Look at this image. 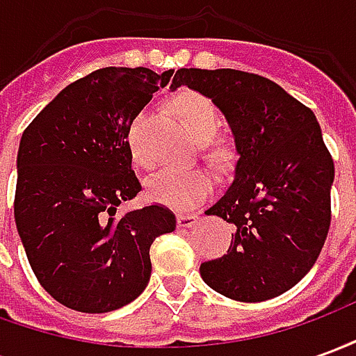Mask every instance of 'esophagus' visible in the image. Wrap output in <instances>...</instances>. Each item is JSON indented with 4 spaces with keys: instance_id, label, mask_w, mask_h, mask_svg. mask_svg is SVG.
I'll return each instance as SVG.
<instances>
[{
    "instance_id": "esophagus-1",
    "label": "esophagus",
    "mask_w": 356,
    "mask_h": 356,
    "mask_svg": "<svg viewBox=\"0 0 356 356\" xmlns=\"http://www.w3.org/2000/svg\"><path fill=\"white\" fill-rule=\"evenodd\" d=\"M196 223H198V216H194V213H179L177 216L179 229H191Z\"/></svg>"
}]
</instances>
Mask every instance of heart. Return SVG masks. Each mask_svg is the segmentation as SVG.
<instances>
[{
    "label": "heart",
    "mask_w": 356,
    "mask_h": 356,
    "mask_svg": "<svg viewBox=\"0 0 356 356\" xmlns=\"http://www.w3.org/2000/svg\"><path fill=\"white\" fill-rule=\"evenodd\" d=\"M173 104L194 139L198 143L213 139V135L219 129V116H217L213 102L200 93L185 91L175 97ZM143 118H145V112L137 114L129 125L127 147L131 152L133 162L139 168H150L152 160L143 150L139 140V124ZM206 158L216 165H225L231 160V148L225 145H211L209 148H206ZM211 188H213L211 177L208 175V171L200 170V168L158 171L145 185V191L150 200L173 209H191L198 206L211 194Z\"/></svg>",
    "instance_id": "heart-1"
}]
</instances>
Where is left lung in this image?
I'll return each instance as SVG.
<instances>
[{"mask_svg": "<svg viewBox=\"0 0 356 356\" xmlns=\"http://www.w3.org/2000/svg\"><path fill=\"white\" fill-rule=\"evenodd\" d=\"M181 86L211 99L229 122L238 162L227 193L206 211L232 223L227 254L200 265L211 290L257 303L293 288L328 236L334 160L313 110L263 76L181 68Z\"/></svg>", "mask_w": 356, "mask_h": 356, "instance_id": "1", "label": "left lung"}]
</instances>
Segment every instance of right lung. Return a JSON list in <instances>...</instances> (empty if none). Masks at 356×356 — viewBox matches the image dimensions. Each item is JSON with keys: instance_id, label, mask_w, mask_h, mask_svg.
<instances>
[{"instance_id": "obj_1", "label": "right lung", "mask_w": 356, "mask_h": 356, "mask_svg": "<svg viewBox=\"0 0 356 356\" xmlns=\"http://www.w3.org/2000/svg\"><path fill=\"white\" fill-rule=\"evenodd\" d=\"M173 70L101 68L65 88L28 125L17 156L15 223L43 290L80 313H108L150 280V246L175 216L147 206L116 216L140 193L129 125Z\"/></svg>"}]
</instances>
